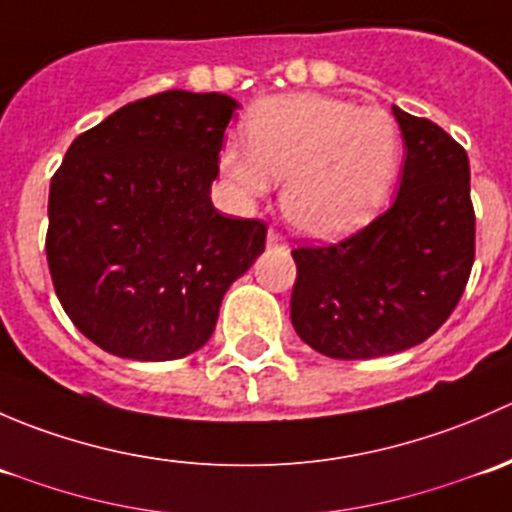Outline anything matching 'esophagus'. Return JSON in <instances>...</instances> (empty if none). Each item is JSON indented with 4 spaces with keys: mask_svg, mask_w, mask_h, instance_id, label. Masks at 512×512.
Returning <instances> with one entry per match:
<instances>
[{
    "mask_svg": "<svg viewBox=\"0 0 512 512\" xmlns=\"http://www.w3.org/2000/svg\"><path fill=\"white\" fill-rule=\"evenodd\" d=\"M267 247H285V237H282L280 232L270 230L267 232Z\"/></svg>",
    "mask_w": 512,
    "mask_h": 512,
    "instance_id": "esophagus-1",
    "label": "esophagus"
}]
</instances>
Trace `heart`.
<instances>
[{
	"label": "heart",
	"instance_id": "heart-1",
	"mask_svg": "<svg viewBox=\"0 0 512 512\" xmlns=\"http://www.w3.org/2000/svg\"><path fill=\"white\" fill-rule=\"evenodd\" d=\"M247 153L225 146L220 170L260 198L282 183L287 220L314 240L352 235L374 218L401 160L399 123L384 108L319 94L262 98L245 121Z\"/></svg>",
	"mask_w": 512,
	"mask_h": 512
}]
</instances>
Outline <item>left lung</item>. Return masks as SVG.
Wrapping results in <instances>:
<instances>
[{"mask_svg":"<svg viewBox=\"0 0 512 512\" xmlns=\"http://www.w3.org/2000/svg\"><path fill=\"white\" fill-rule=\"evenodd\" d=\"M406 160L384 215L337 245L297 247L294 332L332 359H376L426 342L456 309L473 257L468 156L443 128L394 106Z\"/></svg>","mask_w":512,"mask_h":512,"instance_id":"8db88e82","label":"left lung"}]
</instances>
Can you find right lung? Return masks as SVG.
<instances>
[{"label": "right lung", "instance_id": "1", "mask_svg": "<svg viewBox=\"0 0 512 512\" xmlns=\"http://www.w3.org/2000/svg\"><path fill=\"white\" fill-rule=\"evenodd\" d=\"M225 94L165 91L81 133L51 178L46 260L56 297L103 352L170 361L203 347L225 292L265 250L260 220L210 200Z\"/></svg>", "mask_w": 512, "mask_h": 512}]
</instances>
